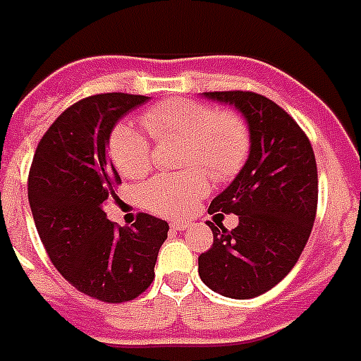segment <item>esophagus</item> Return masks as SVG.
I'll return each instance as SVG.
<instances>
[{"label":"esophagus","instance_id":"1","mask_svg":"<svg viewBox=\"0 0 361 361\" xmlns=\"http://www.w3.org/2000/svg\"><path fill=\"white\" fill-rule=\"evenodd\" d=\"M172 230H180V231H183V230H187V228H189V222H172Z\"/></svg>","mask_w":361,"mask_h":361}]
</instances>
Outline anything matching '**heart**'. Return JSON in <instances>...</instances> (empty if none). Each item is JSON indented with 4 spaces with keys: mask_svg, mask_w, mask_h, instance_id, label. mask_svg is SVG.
Listing matches in <instances>:
<instances>
[{
    "mask_svg": "<svg viewBox=\"0 0 361 361\" xmlns=\"http://www.w3.org/2000/svg\"><path fill=\"white\" fill-rule=\"evenodd\" d=\"M140 124L154 139H183L181 165L196 166L181 174L157 176L145 187L146 207L161 216L181 219L207 195L209 181L230 180L241 171L250 152V130L239 113H216L213 105L172 98L140 114ZM116 171L128 180L145 178L152 169V146L131 124H118L109 137ZM202 171H200V169Z\"/></svg>",
    "mask_w": 361,
    "mask_h": 361,
    "instance_id": "b5f03b06",
    "label": "heart"
}]
</instances>
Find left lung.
Here are the masks:
<instances>
[{
  "label": "left lung",
  "mask_w": 361,
  "mask_h": 361,
  "mask_svg": "<svg viewBox=\"0 0 361 361\" xmlns=\"http://www.w3.org/2000/svg\"><path fill=\"white\" fill-rule=\"evenodd\" d=\"M231 105L250 130L247 163L213 198L209 213L239 216L231 231L207 222L213 247L198 257L202 282L228 298H254L289 274L306 247L317 211V163L300 126L256 92H204Z\"/></svg>",
  "instance_id": "left-lung-1"
}]
</instances>
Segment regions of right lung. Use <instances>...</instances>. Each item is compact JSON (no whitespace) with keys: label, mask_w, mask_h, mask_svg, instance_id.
<instances>
[{"label":"right lung","mask_w":361,"mask_h":361,"mask_svg":"<svg viewBox=\"0 0 361 361\" xmlns=\"http://www.w3.org/2000/svg\"><path fill=\"white\" fill-rule=\"evenodd\" d=\"M148 96L107 92L64 111L38 142L27 196L49 259L78 291L102 302L133 300L154 282L169 233L163 219L140 213L133 228H116L104 206L120 176L107 146L122 116Z\"/></svg>","instance_id":"1"}]
</instances>
